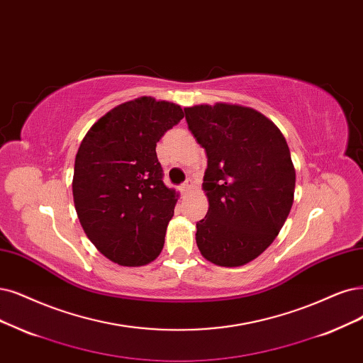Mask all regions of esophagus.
I'll return each mask as SVG.
<instances>
[{
  "label": "esophagus",
  "instance_id": "esophagus-1",
  "mask_svg": "<svg viewBox=\"0 0 363 363\" xmlns=\"http://www.w3.org/2000/svg\"><path fill=\"white\" fill-rule=\"evenodd\" d=\"M191 186H193V181L191 179H186L182 185H181V191H189L190 189H191Z\"/></svg>",
  "mask_w": 363,
  "mask_h": 363
}]
</instances>
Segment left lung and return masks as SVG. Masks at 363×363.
Instances as JSON below:
<instances>
[{"mask_svg":"<svg viewBox=\"0 0 363 363\" xmlns=\"http://www.w3.org/2000/svg\"><path fill=\"white\" fill-rule=\"evenodd\" d=\"M184 111L208 157L202 186L209 208L196 224L197 247L213 264L242 266L274 242L289 217L296 184L289 145L251 107L217 103Z\"/></svg>","mask_w":363,"mask_h":363,"instance_id":"8db88e82","label":"left lung"}]
</instances>
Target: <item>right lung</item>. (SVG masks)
<instances>
[{"label":"right lung","instance_id":"right-lung-1","mask_svg":"<svg viewBox=\"0 0 363 363\" xmlns=\"http://www.w3.org/2000/svg\"><path fill=\"white\" fill-rule=\"evenodd\" d=\"M182 118L178 104L139 97L101 116L79 146V221L103 256L121 266L146 264L163 250L178 194L163 182L155 146Z\"/></svg>","mask_w":363,"mask_h":363}]
</instances>
